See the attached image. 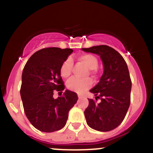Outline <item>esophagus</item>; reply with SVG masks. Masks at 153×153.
<instances>
[{
	"label": "esophagus",
	"mask_w": 153,
	"mask_h": 153,
	"mask_svg": "<svg viewBox=\"0 0 153 153\" xmlns=\"http://www.w3.org/2000/svg\"><path fill=\"white\" fill-rule=\"evenodd\" d=\"M78 98H79V99H81V98H83V96L81 95H78Z\"/></svg>",
	"instance_id": "1"
}]
</instances>
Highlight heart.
<instances>
[{"label":"heart","mask_w":153,"mask_h":153,"mask_svg":"<svg viewBox=\"0 0 153 153\" xmlns=\"http://www.w3.org/2000/svg\"><path fill=\"white\" fill-rule=\"evenodd\" d=\"M78 61L84 64L88 69H90L89 73L92 76L96 75V68L98 67V61L96 57L92 54L85 53L80 55L77 58ZM72 61L70 58H68L61 64L60 68V74L64 78H67L72 73ZM92 80L90 78H86L81 79L78 78H72L67 83L68 89L77 93H83L89 89L92 85Z\"/></svg>","instance_id":"obj_1"}]
</instances>
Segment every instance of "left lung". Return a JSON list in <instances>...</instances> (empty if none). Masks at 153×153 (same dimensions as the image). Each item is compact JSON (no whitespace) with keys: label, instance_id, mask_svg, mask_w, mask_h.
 I'll return each instance as SVG.
<instances>
[{"label":"left lung","instance_id":"8db88e82","mask_svg":"<svg viewBox=\"0 0 153 153\" xmlns=\"http://www.w3.org/2000/svg\"><path fill=\"white\" fill-rule=\"evenodd\" d=\"M82 49L100 55L104 64L99 83L90 90L95 100L89 99L84 111L86 123L95 130L111 131L122 123L130 104L132 81L127 64L121 54L109 46ZM98 99H101L100 103H97Z\"/></svg>","mask_w":153,"mask_h":153}]
</instances>
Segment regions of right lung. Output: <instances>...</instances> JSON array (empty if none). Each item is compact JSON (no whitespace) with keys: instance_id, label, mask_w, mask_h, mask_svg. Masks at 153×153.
<instances>
[{"instance_id":"obj_1","label":"right lung","mask_w":153,"mask_h":153,"mask_svg":"<svg viewBox=\"0 0 153 153\" xmlns=\"http://www.w3.org/2000/svg\"><path fill=\"white\" fill-rule=\"evenodd\" d=\"M72 52V49L44 48L35 52L24 68L21 96L24 112L41 132L62 129L78 99L77 94L69 90L57 99L53 98L54 92L61 93L65 89L60 68Z\"/></svg>"}]
</instances>
